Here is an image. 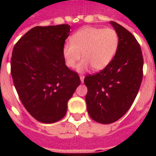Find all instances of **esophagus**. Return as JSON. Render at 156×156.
Segmentation results:
<instances>
[{"label":"esophagus","instance_id":"34e87169","mask_svg":"<svg viewBox=\"0 0 156 156\" xmlns=\"http://www.w3.org/2000/svg\"><path fill=\"white\" fill-rule=\"evenodd\" d=\"M80 80H81L82 83H83V80H84V75H80Z\"/></svg>","mask_w":156,"mask_h":156}]
</instances>
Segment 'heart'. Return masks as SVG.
Wrapping results in <instances>:
<instances>
[{
	"instance_id": "1",
	"label": "heart",
	"mask_w": 156,
	"mask_h": 156,
	"mask_svg": "<svg viewBox=\"0 0 156 156\" xmlns=\"http://www.w3.org/2000/svg\"><path fill=\"white\" fill-rule=\"evenodd\" d=\"M70 42L62 47V57L68 68H74L78 60V70L84 72L90 66L100 71L108 66L117 52L119 37L114 28L85 27L70 37Z\"/></svg>"
}]
</instances>
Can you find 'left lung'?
Returning <instances> with one entry per match:
<instances>
[{
    "label": "left lung",
    "instance_id": "obj_1",
    "mask_svg": "<svg viewBox=\"0 0 156 156\" xmlns=\"http://www.w3.org/2000/svg\"><path fill=\"white\" fill-rule=\"evenodd\" d=\"M119 37L117 52L102 71L84 78L89 116L100 124H111L123 117L137 96L143 78L144 59L139 42L130 32L110 22Z\"/></svg>",
    "mask_w": 156,
    "mask_h": 156
}]
</instances>
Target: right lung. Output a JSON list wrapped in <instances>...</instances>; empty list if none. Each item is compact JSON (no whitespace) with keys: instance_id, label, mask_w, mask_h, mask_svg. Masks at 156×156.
I'll use <instances>...</instances> for the list:
<instances>
[{"instance_id":"right-lung-1","label":"right lung","mask_w":156,"mask_h":156,"mask_svg":"<svg viewBox=\"0 0 156 156\" xmlns=\"http://www.w3.org/2000/svg\"><path fill=\"white\" fill-rule=\"evenodd\" d=\"M69 32L68 24L35 27L13 48L11 73L16 90L27 112L41 123L64 117L68 100L81 83L62 57Z\"/></svg>"}]
</instances>
